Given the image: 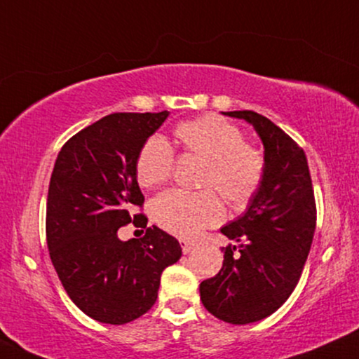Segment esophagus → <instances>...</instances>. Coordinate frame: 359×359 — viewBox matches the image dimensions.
<instances>
[{
    "mask_svg": "<svg viewBox=\"0 0 359 359\" xmlns=\"http://www.w3.org/2000/svg\"><path fill=\"white\" fill-rule=\"evenodd\" d=\"M180 247H182V252L184 253H189L192 252L195 248V243H190V242H185V240H180Z\"/></svg>",
    "mask_w": 359,
    "mask_h": 359,
    "instance_id": "esophagus-1",
    "label": "esophagus"
}]
</instances>
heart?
Segmentation results:
<instances>
[{
  "label": "heart",
  "mask_w": 359,
  "mask_h": 359,
  "mask_svg": "<svg viewBox=\"0 0 359 359\" xmlns=\"http://www.w3.org/2000/svg\"><path fill=\"white\" fill-rule=\"evenodd\" d=\"M174 137L182 156L203 158L198 179L203 190H167L152 202L151 212L154 222L169 233L194 238L224 219L219 193L233 207L247 205L255 197L265 180L266 158L260 149L245 142L240 127L215 114L182 122L174 129ZM174 169V149L162 135H151L135 161L140 187L165 184Z\"/></svg>",
  "instance_id": "b5f03b06"
}]
</instances>
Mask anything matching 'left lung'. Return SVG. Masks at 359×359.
<instances>
[{
    "mask_svg": "<svg viewBox=\"0 0 359 359\" xmlns=\"http://www.w3.org/2000/svg\"><path fill=\"white\" fill-rule=\"evenodd\" d=\"M255 127L265 146L266 174L243 217L220 230L240 242L224 248L219 273L201 283L203 306L232 325L275 313L300 280L316 226V203L305 151L265 116L232 111Z\"/></svg>",
    "mask_w": 359,
    "mask_h": 359,
    "instance_id": "obj_1",
    "label": "left lung"
}]
</instances>
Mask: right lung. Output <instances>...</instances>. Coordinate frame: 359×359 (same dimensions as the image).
Here are the masks:
<instances>
[{"mask_svg":"<svg viewBox=\"0 0 359 359\" xmlns=\"http://www.w3.org/2000/svg\"><path fill=\"white\" fill-rule=\"evenodd\" d=\"M169 112H114L84 127L57 154L46 203V240L54 270L74 305L107 325L151 310L161 275L182 248L158 226L121 243L116 230L147 225L135 177L142 144Z\"/></svg>","mask_w":359,"mask_h":359,"instance_id":"obj_1","label":"right lung"}]
</instances>
